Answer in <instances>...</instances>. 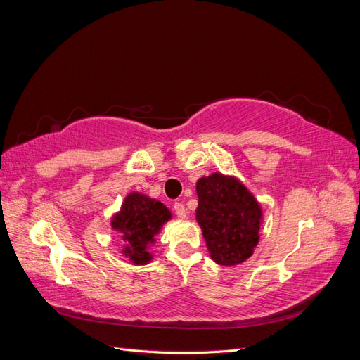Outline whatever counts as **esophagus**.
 Here are the masks:
<instances>
[{"label":"esophagus","instance_id":"34e87169","mask_svg":"<svg viewBox=\"0 0 360 360\" xmlns=\"http://www.w3.org/2000/svg\"><path fill=\"white\" fill-rule=\"evenodd\" d=\"M172 209H174V213L177 214V217H180V219H184V217L188 216V210H186V207H184L181 202H174V205H172Z\"/></svg>","mask_w":360,"mask_h":360}]
</instances>
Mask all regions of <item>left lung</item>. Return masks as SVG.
<instances>
[{"mask_svg": "<svg viewBox=\"0 0 360 360\" xmlns=\"http://www.w3.org/2000/svg\"><path fill=\"white\" fill-rule=\"evenodd\" d=\"M197 221L212 258L221 266L246 261L258 243L261 207L234 177L214 172L197 183Z\"/></svg>", "mask_w": 360, "mask_h": 360, "instance_id": "left-lung-1", "label": "left lung"}]
</instances>
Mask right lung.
Here are the masks:
<instances>
[{
  "label": "right lung",
  "instance_id": "right-lung-1",
  "mask_svg": "<svg viewBox=\"0 0 360 360\" xmlns=\"http://www.w3.org/2000/svg\"><path fill=\"white\" fill-rule=\"evenodd\" d=\"M168 219H171V213L162 202L138 192L127 195L122 210L114 216L112 228L123 234L124 254L132 259V263H148L151 254L147 252V246L155 242V236L159 233L162 224Z\"/></svg>",
  "mask_w": 360,
  "mask_h": 360
}]
</instances>
